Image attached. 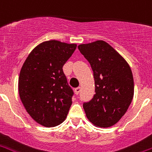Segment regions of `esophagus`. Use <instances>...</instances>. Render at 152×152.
Segmentation results:
<instances>
[{
  "mask_svg": "<svg viewBox=\"0 0 152 152\" xmlns=\"http://www.w3.org/2000/svg\"><path fill=\"white\" fill-rule=\"evenodd\" d=\"M80 92V87H77L75 88V93H76V95H78Z\"/></svg>",
  "mask_w": 152,
  "mask_h": 152,
  "instance_id": "esophagus-1",
  "label": "esophagus"
}]
</instances>
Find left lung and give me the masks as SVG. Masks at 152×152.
Listing matches in <instances>:
<instances>
[{
	"mask_svg": "<svg viewBox=\"0 0 152 152\" xmlns=\"http://www.w3.org/2000/svg\"><path fill=\"white\" fill-rule=\"evenodd\" d=\"M78 49L93 69L95 92L83 104L88 121L97 127H110L126 113L134 96V78L130 65L103 40L80 44Z\"/></svg>",
	"mask_w": 152,
	"mask_h": 152,
	"instance_id": "1",
	"label": "left lung"
}]
</instances>
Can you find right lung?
<instances>
[{"mask_svg": "<svg viewBox=\"0 0 152 152\" xmlns=\"http://www.w3.org/2000/svg\"><path fill=\"white\" fill-rule=\"evenodd\" d=\"M76 48V43L43 42L32 50L20 71V99L30 116L45 127L61 124L72 105L73 91L63 66Z\"/></svg>", "mask_w": 152, "mask_h": 152, "instance_id": "right-lung-1", "label": "right lung"}]
</instances>
